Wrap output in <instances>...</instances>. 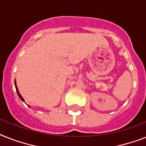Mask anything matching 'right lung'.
Returning <instances> with one entry per match:
<instances>
[{"label":"right lung","instance_id":"obj_1","mask_svg":"<svg viewBox=\"0 0 146 146\" xmlns=\"http://www.w3.org/2000/svg\"><path fill=\"white\" fill-rule=\"evenodd\" d=\"M15 88H16V91H17V93H18V95H19V98L21 99V100H22V101H24V99L23 98H22V96H21V94H19V90H18V88L17 86H16V84H15Z\"/></svg>","mask_w":146,"mask_h":146}]
</instances>
